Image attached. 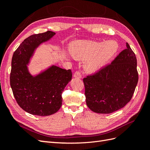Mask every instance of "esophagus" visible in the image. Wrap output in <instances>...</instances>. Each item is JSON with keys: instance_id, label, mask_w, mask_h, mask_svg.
<instances>
[{"instance_id": "1", "label": "esophagus", "mask_w": 150, "mask_h": 150, "mask_svg": "<svg viewBox=\"0 0 150 150\" xmlns=\"http://www.w3.org/2000/svg\"><path fill=\"white\" fill-rule=\"evenodd\" d=\"M74 78H78V79H81V78H82V75H81L80 71H76L75 72V73L74 74Z\"/></svg>"}]
</instances>
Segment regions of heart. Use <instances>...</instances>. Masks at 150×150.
<instances>
[{
  "mask_svg": "<svg viewBox=\"0 0 150 150\" xmlns=\"http://www.w3.org/2000/svg\"><path fill=\"white\" fill-rule=\"evenodd\" d=\"M116 40L106 42L76 41L71 44L70 52L78 59H86L84 68L88 72H94L105 66L119 50Z\"/></svg>",
  "mask_w": 150,
  "mask_h": 150,
  "instance_id": "b5f03b06",
  "label": "heart"
}]
</instances>
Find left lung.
<instances>
[{
	"instance_id": "left-lung-1",
	"label": "left lung",
	"mask_w": 150,
	"mask_h": 150,
	"mask_svg": "<svg viewBox=\"0 0 150 150\" xmlns=\"http://www.w3.org/2000/svg\"><path fill=\"white\" fill-rule=\"evenodd\" d=\"M138 81L137 58L126 42L110 64L83 79L87 106L101 114L119 110L130 101Z\"/></svg>"
}]
</instances>
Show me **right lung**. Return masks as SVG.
<instances>
[{
  "label": "right lung",
  "instance_id": "right-lung-1",
  "mask_svg": "<svg viewBox=\"0 0 150 150\" xmlns=\"http://www.w3.org/2000/svg\"><path fill=\"white\" fill-rule=\"evenodd\" d=\"M56 34L48 30L26 38L13 52L10 83L19 106L31 115H51L62 106V93L72 79L71 69L52 66L37 76L29 72L28 65L35 49Z\"/></svg>",
  "mask_w": 150,
  "mask_h": 150
}]
</instances>
